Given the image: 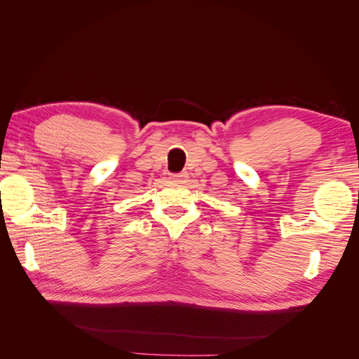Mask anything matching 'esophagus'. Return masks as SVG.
I'll return each instance as SVG.
<instances>
[{
  "label": "esophagus",
  "mask_w": 359,
  "mask_h": 359,
  "mask_svg": "<svg viewBox=\"0 0 359 359\" xmlns=\"http://www.w3.org/2000/svg\"><path fill=\"white\" fill-rule=\"evenodd\" d=\"M187 173L186 172H181V173H172L170 175V181L172 182H180V184H182V182H186V180H187Z\"/></svg>",
  "instance_id": "34e87169"
}]
</instances>
